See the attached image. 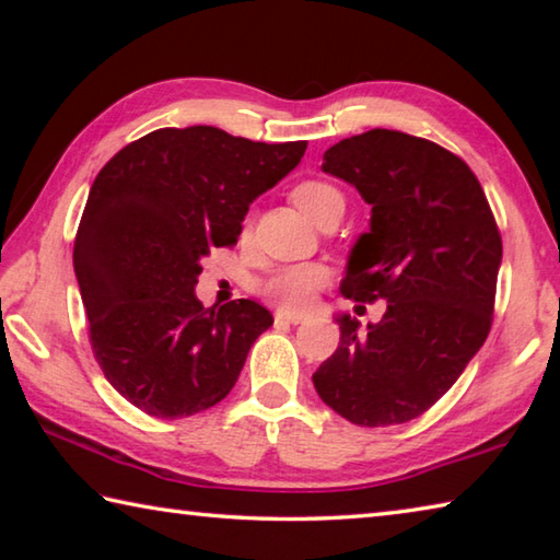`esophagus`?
<instances>
[{
	"label": "esophagus",
	"instance_id": "1",
	"mask_svg": "<svg viewBox=\"0 0 560 560\" xmlns=\"http://www.w3.org/2000/svg\"><path fill=\"white\" fill-rule=\"evenodd\" d=\"M303 318H306V316L296 314V311H287V308L277 311V324H301Z\"/></svg>",
	"mask_w": 560,
	"mask_h": 560
}]
</instances>
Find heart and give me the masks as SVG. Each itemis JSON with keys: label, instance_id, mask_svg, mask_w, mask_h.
Wrapping results in <instances>:
<instances>
[{"label": "heart", "instance_id": "heart-1", "mask_svg": "<svg viewBox=\"0 0 560 560\" xmlns=\"http://www.w3.org/2000/svg\"><path fill=\"white\" fill-rule=\"evenodd\" d=\"M293 205L308 217L311 222L320 220L328 212L343 214V192L336 185L324 183V179H306L293 187L291 192ZM326 283V269L318 264H301V267H281L271 271L261 281L259 291L264 296L279 303L283 308H303L314 296L318 287Z\"/></svg>", "mask_w": 560, "mask_h": 560}]
</instances>
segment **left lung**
<instances>
[{"label": "left lung", "instance_id": "8db88e82", "mask_svg": "<svg viewBox=\"0 0 560 560\" xmlns=\"http://www.w3.org/2000/svg\"><path fill=\"white\" fill-rule=\"evenodd\" d=\"M320 170L371 205L340 293L387 299L377 324L338 314L340 343L314 373L328 407L360 428L410 422L450 390L485 346L501 267L494 214L469 165L400 130L328 148Z\"/></svg>", "mask_w": 560, "mask_h": 560}]
</instances>
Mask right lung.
<instances>
[{
  "label": "right lung",
  "mask_w": 560,
  "mask_h": 560,
  "mask_svg": "<svg viewBox=\"0 0 560 560\" xmlns=\"http://www.w3.org/2000/svg\"><path fill=\"white\" fill-rule=\"evenodd\" d=\"M303 153L306 140L254 143L214 126L160 128L93 179L73 271L101 371L138 410L177 420L230 395L273 316L249 299L205 308L197 277Z\"/></svg>",
  "instance_id": "right-lung-1"
}]
</instances>
